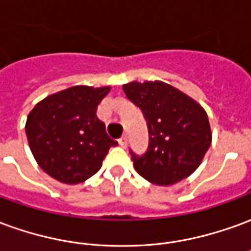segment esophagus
Instances as JSON below:
<instances>
[{"label":"esophagus","instance_id":"34e87169","mask_svg":"<svg viewBox=\"0 0 251 251\" xmlns=\"http://www.w3.org/2000/svg\"><path fill=\"white\" fill-rule=\"evenodd\" d=\"M118 144H120L122 148H125L126 144H127V138H126L125 136H124V137H121L120 140H118Z\"/></svg>","mask_w":251,"mask_h":251}]
</instances>
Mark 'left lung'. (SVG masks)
I'll list each match as a JSON object with an SVG mask.
<instances>
[{
	"label": "left lung",
	"instance_id": "8db88e82",
	"mask_svg": "<svg viewBox=\"0 0 251 251\" xmlns=\"http://www.w3.org/2000/svg\"><path fill=\"white\" fill-rule=\"evenodd\" d=\"M126 98L141 108L150 145L143 156L131 153L138 174L153 185L168 186L192 175L212 143L208 115L202 106L163 81L124 84Z\"/></svg>",
	"mask_w": 251,
	"mask_h": 251
}]
</instances>
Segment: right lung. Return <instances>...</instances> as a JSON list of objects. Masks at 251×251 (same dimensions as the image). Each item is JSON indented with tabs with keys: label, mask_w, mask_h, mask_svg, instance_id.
Wrapping results in <instances>:
<instances>
[{
	"label": "right lung",
	"mask_w": 251,
	"mask_h": 251,
	"mask_svg": "<svg viewBox=\"0 0 251 251\" xmlns=\"http://www.w3.org/2000/svg\"><path fill=\"white\" fill-rule=\"evenodd\" d=\"M110 87L75 85L45 98L29 111L25 134L39 167L68 185L81 183L96 174L117 141L96 117Z\"/></svg>",
	"instance_id": "add662e5"
}]
</instances>
